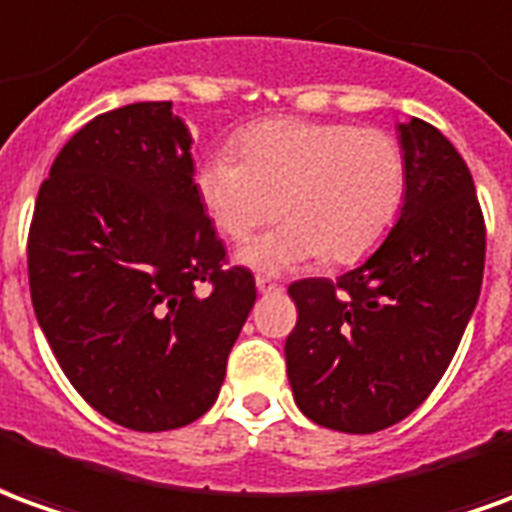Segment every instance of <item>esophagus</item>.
Returning a JSON list of instances; mask_svg holds the SVG:
<instances>
[{
  "mask_svg": "<svg viewBox=\"0 0 512 512\" xmlns=\"http://www.w3.org/2000/svg\"><path fill=\"white\" fill-rule=\"evenodd\" d=\"M256 289L259 292H281V286L270 281V278H264V275H256Z\"/></svg>",
  "mask_w": 512,
  "mask_h": 512,
  "instance_id": "obj_1",
  "label": "esophagus"
}]
</instances>
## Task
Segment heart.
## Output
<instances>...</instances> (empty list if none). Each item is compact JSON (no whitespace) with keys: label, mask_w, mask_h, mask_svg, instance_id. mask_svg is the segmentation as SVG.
Masks as SVG:
<instances>
[{"label":"heart","mask_w":512,"mask_h":512,"mask_svg":"<svg viewBox=\"0 0 512 512\" xmlns=\"http://www.w3.org/2000/svg\"><path fill=\"white\" fill-rule=\"evenodd\" d=\"M195 190L223 237L250 242L239 259L256 270H286L328 256L353 264L389 234L405 201V157L397 140L353 123L275 118L239 137V157L215 151L195 170Z\"/></svg>","instance_id":"obj_1"}]
</instances>
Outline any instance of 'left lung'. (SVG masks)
Here are the masks:
<instances>
[{"instance_id": "obj_1", "label": "left lung", "mask_w": 512, "mask_h": 512, "mask_svg": "<svg viewBox=\"0 0 512 512\" xmlns=\"http://www.w3.org/2000/svg\"><path fill=\"white\" fill-rule=\"evenodd\" d=\"M400 146L405 201L386 242L336 281L289 286V386L311 422L339 433H378L416 411L480 297L485 220L466 162L419 118L400 123Z\"/></svg>"}]
</instances>
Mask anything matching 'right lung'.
I'll list each match as a JSON object with an SVG mask.
<instances>
[{
  "label": "right lung",
  "instance_id": "1",
  "mask_svg": "<svg viewBox=\"0 0 512 512\" xmlns=\"http://www.w3.org/2000/svg\"><path fill=\"white\" fill-rule=\"evenodd\" d=\"M170 101L96 115L41 184L27 267L65 378L110 422L159 433L215 405L256 281L195 190L192 137Z\"/></svg>",
  "mask_w": 512,
  "mask_h": 512
}]
</instances>
